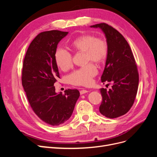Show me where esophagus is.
I'll list each match as a JSON object with an SVG mask.
<instances>
[{
    "label": "esophagus",
    "instance_id": "obj_1",
    "mask_svg": "<svg viewBox=\"0 0 157 157\" xmlns=\"http://www.w3.org/2000/svg\"><path fill=\"white\" fill-rule=\"evenodd\" d=\"M87 92H88V90H80V94H81V95L86 94Z\"/></svg>",
    "mask_w": 157,
    "mask_h": 157
}]
</instances>
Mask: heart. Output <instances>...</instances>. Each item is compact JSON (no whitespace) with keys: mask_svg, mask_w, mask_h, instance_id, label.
<instances>
[{"mask_svg":"<svg viewBox=\"0 0 157 157\" xmlns=\"http://www.w3.org/2000/svg\"><path fill=\"white\" fill-rule=\"evenodd\" d=\"M75 52H84L85 61L99 64L107 58L108 46L101 38H96L90 34L82 35L76 38L70 44ZM55 61L58 67L62 71H67L72 67V56L68 51L58 48L55 53ZM98 74V70L92 63L75 71L69 76L71 84L77 86H89L93 78Z\"/></svg>","mask_w":157,"mask_h":157,"instance_id":"heart-1","label":"heart"}]
</instances>
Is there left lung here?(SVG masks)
Returning <instances> with one entry per match:
<instances>
[{
    "mask_svg": "<svg viewBox=\"0 0 157 157\" xmlns=\"http://www.w3.org/2000/svg\"><path fill=\"white\" fill-rule=\"evenodd\" d=\"M90 27L100 28L105 35L108 52L101 80L113 83L109 90L100 89L99 112L109 118L119 117L132 107L138 88L139 74L134 57L124 37L115 28L105 23Z\"/></svg>",
    "mask_w": 157,
    "mask_h": 157,
    "instance_id": "1",
    "label": "left lung"
}]
</instances>
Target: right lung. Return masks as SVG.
Here are the masks:
<instances>
[{"instance_id":"obj_1","label":"right lung","mask_w":157,"mask_h":157,"mask_svg":"<svg viewBox=\"0 0 157 157\" xmlns=\"http://www.w3.org/2000/svg\"><path fill=\"white\" fill-rule=\"evenodd\" d=\"M67 34L58 30L39 33L23 60L21 82L28 101L39 118L52 126L62 124L69 119L80 96L77 89L57 94L54 86L60 78L55 53L59 42Z\"/></svg>"}]
</instances>
